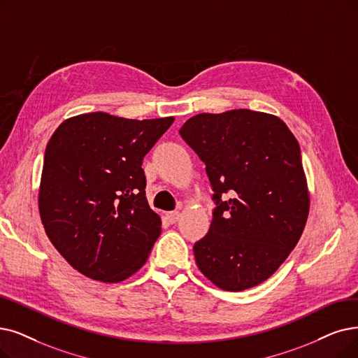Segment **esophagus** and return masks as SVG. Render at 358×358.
I'll list each match as a JSON object with an SVG mask.
<instances>
[{
  "mask_svg": "<svg viewBox=\"0 0 358 358\" xmlns=\"http://www.w3.org/2000/svg\"><path fill=\"white\" fill-rule=\"evenodd\" d=\"M166 216L170 223H176L180 217V213L179 211H169V213H166Z\"/></svg>",
  "mask_w": 358,
  "mask_h": 358,
  "instance_id": "34e87169",
  "label": "esophagus"
}]
</instances>
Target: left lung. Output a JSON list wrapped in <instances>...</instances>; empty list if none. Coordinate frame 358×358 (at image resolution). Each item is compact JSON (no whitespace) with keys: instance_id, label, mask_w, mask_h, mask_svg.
I'll use <instances>...</instances> for the list:
<instances>
[{"instance_id":"obj_1","label":"left lung","mask_w":358,"mask_h":358,"mask_svg":"<svg viewBox=\"0 0 358 358\" xmlns=\"http://www.w3.org/2000/svg\"><path fill=\"white\" fill-rule=\"evenodd\" d=\"M179 134L214 192L210 229L194 244L196 266L222 289L255 287L285 262L307 222L298 141L279 117L245 108L198 114Z\"/></svg>"}]
</instances>
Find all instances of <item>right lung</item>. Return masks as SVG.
Returning a JSON list of instances; mask_svg holds the SVG:
<instances>
[{"mask_svg": "<svg viewBox=\"0 0 358 358\" xmlns=\"http://www.w3.org/2000/svg\"><path fill=\"white\" fill-rule=\"evenodd\" d=\"M173 120L98 111L63 122L51 136L41 220L57 251L82 275L120 282L147 262L162 220L147 201L142 160Z\"/></svg>", "mask_w": 358, "mask_h": 358, "instance_id": "1", "label": "right lung"}]
</instances>
